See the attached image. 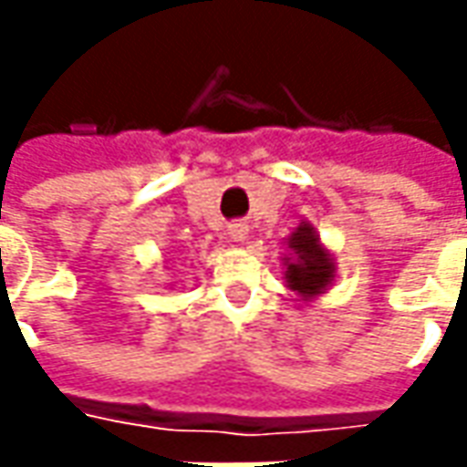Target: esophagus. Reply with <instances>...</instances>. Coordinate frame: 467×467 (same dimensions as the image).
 Segmentation results:
<instances>
[{
	"label": "esophagus",
	"instance_id": "esophagus-1",
	"mask_svg": "<svg viewBox=\"0 0 467 467\" xmlns=\"http://www.w3.org/2000/svg\"><path fill=\"white\" fill-rule=\"evenodd\" d=\"M228 236H231V242H246V236H249V228L244 223H234L228 228Z\"/></svg>",
	"mask_w": 467,
	"mask_h": 467
}]
</instances>
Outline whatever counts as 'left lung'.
I'll return each instance as SVG.
<instances>
[{
	"instance_id": "8db88e82",
	"label": "left lung",
	"mask_w": 467,
	"mask_h": 467,
	"mask_svg": "<svg viewBox=\"0 0 467 467\" xmlns=\"http://www.w3.org/2000/svg\"><path fill=\"white\" fill-rule=\"evenodd\" d=\"M283 244L288 246L285 249L288 254H283L285 285L301 301H314L317 296L327 294L335 280V257L322 244L317 228L309 221H301Z\"/></svg>"
}]
</instances>
